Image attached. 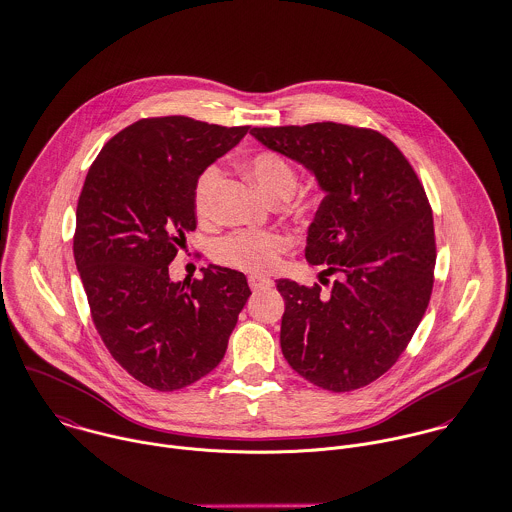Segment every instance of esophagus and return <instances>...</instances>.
Masks as SVG:
<instances>
[{
	"label": "esophagus",
	"mask_w": 512,
	"mask_h": 512,
	"mask_svg": "<svg viewBox=\"0 0 512 512\" xmlns=\"http://www.w3.org/2000/svg\"><path fill=\"white\" fill-rule=\"evenodd\" d=\"M248 284L250 288L256 292V290H266V288H272L274 282L270 278H262V276H250L248 278Z\"/></svg>",
	"instance_id": "1"
}]
</instances>
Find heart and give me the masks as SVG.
Returning <instances> with one entry per match:
<instances>
[{"mask_svg": "<svg viewBox=\"0 0 512 512\" xmlns=\"http://www.w3.org/2000/svg\"><path fill=\"white\" fill-rule=\"evenodd\" d=\"M246 171L260 192L274 200H288L298 188L296 167L276 151H258L246 163ZM220 167L210 165L194 184V208L200 218H210L214 192L220 180ZM290 248V238L280 232H260V230H238L214 246V258L220 264L240 268L246 272H270L278 266L280 256Z\"/></svg>", "mask_w": 512, "mask_h": 512, "instance_id": "1", "label": "heart"}]
</instances>
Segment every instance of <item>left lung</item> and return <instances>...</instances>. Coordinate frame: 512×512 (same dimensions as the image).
<instances>
[{"instance_id": "1", "label": "left lung", "mask_w": 512, "mask_h": 512, "mask_svg": "<svg viewBox=\"0 0 512 512\" xmlns=\"http://www.w3.org/2000/svg\"><path fill=\"white\" fill-rule=\"evenodd\" d=\"M250 135L316 174L326 196L308 228L306 260L340 274L314 286L278 280L282 353L322 389L365 387L405 351L431 298L437 248L425 188L373 129L326 121Z\"/></svg>"}]
</instances>
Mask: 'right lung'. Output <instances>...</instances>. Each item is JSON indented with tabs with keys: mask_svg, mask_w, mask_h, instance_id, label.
Instances as JSON below:
<instances>
[{
	"mask_svg": "<svg viewBox=\"0 0 512 512\" xmlns=\"http://www.w3.org/2000/svg\"><path fill=\"white\" fill-rule=\"evenodd\" d=\"M250 127L190 117L141 119L117 133L87 172L73 256L93 324L115 361L157 391L182 389L224 357L250 288L208 266L172 282L169 264L196 228L194 184Z\"/></svg>",
	"mask_w": 512,
	"mask_h": 512,
	"instance_id": "1",
	"label": "right lung"
}]
</instances>
